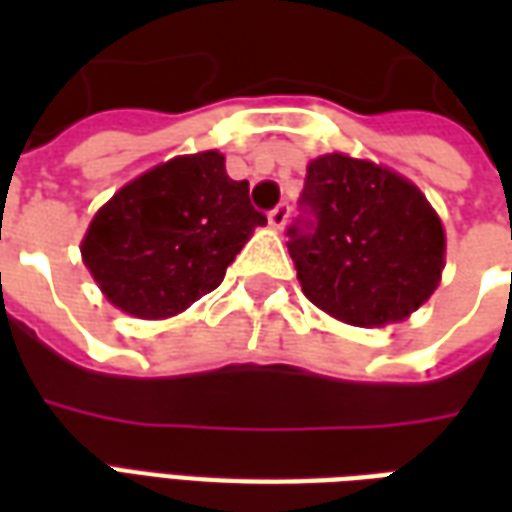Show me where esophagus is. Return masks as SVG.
Returning <instances> with one entry per match:
<instances>
[{"label":"esophagus","instance_id":"obj_1","mask_svg":"<svg viewBox=\"0 0 512 512\" xmlns=\"http://www.w3.org/2000/svg\"><path fill=\"white\" fill-rule=\"evenodd\" d=\"M288 216H290V205L285 200H282L277 205V208H271V211H268V222H271V227H277V230H282V227L288 224Z\"/></svg>","mask_w":512,"mask_h":512}]
</instances>
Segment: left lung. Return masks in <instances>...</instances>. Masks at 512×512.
I'll return each instance as SVG.
<instances>
[{"mask_svg": "<svg viewBox=\"0 0 512 512\" xmlns=\"http://www.w3.org/2000/svg\"><path fill=\"white\" fill-rule=\"evenodd\" d=\"M288 227L304 296L351 326L403 321L436 290L444 230L395 172L343 153L310 161Z\"/></svg>", "mask_w": 512, "mask_h": 512, "instance_id": "8db88e82", "label": "left lung"}]
</instances>
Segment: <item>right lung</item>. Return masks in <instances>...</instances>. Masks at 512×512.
<instances>
[{
    "label": "right lung",
    "instance_id": "1",
    "mask_svg": "<svg viewBox=\"0 0 512 512\" xmlns=\"http://www.w3.org/2000/svg\"><path fill=\"white\" fill-rule=\"evenodd\" d=\"M266 213L216 150L172 158L95 213L82 257L106 299L136 318H169L222 285Z\"/></svg>",
    "mask_w": 512,
    "mask_h": 512
}]
</instances>
